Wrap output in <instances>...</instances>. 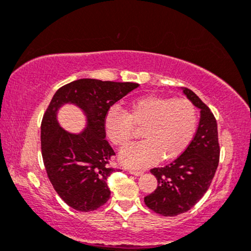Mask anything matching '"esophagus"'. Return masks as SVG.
Masks as SVG:
<instances>
[{
    "label": "esophagus",
    "instance_id": "obj_1",
    "mask_svg": "<svg viewBox=\"0 0 251 251\" xmlns=\"http://www.w3.org/2000/svg\"><path fill=\"white\" fill-rule=\"evenodd\" d=\"M129 174L130 175H133V176H142L144 174V171H142V170H129Z\"/></svg>",
    "mask_w": 251,
    "mask_h": 251
}]
</instances>
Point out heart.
I'll list each match as a JSON object with an SVG mask.
<instances>
[{
  "label": "heart",
  "instance_id": "heart-1",
  "mask_svg": "<svg viewBox=\"0 0 251 251\" xmlns=\"http://www.w3.org/2000/svg\"><path fill=\"white\" fill-rule=\"evenodd\" d=\"M104 133L111 143L125 148L141 129L145 140L125 149L119 160L126 167L144 168L178 158L192 142L197 126V113L193 102L185 98L145 96L127 104L125 113L111 108L104 117Z\"/></svg>",
  "mask_w": 251,
  "mask_h": 251
}]
</instances>
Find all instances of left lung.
Returning a JSON list of instances; mask_svg holds the SVG:
<instances>
[{"label": "left lung", "instance_id": "1", "mask_svg": "<svg viewBox=\"0 0 251 251\" xmlns=\"http://www.w3.org/2000/svg\"><path fill=\"white\" fill-rule=\"evenodd\" d=\"M180 89L201 110V118L195 136L185 152L168 166L151 170L158 180V187L144 197V203L163 216H176L189 211L204 196L220 159L214 115L192 90Z\"/></svg>", "mask_w": 251, "mask_h": 251}]
</instances>
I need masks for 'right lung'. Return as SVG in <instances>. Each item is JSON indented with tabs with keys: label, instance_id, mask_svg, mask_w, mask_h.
Instances as JSON below:
<instances>
[{
	"label": "right lung",
	"instance_id": "1",
	"mask_svg": "<svg viewBox=\"0 0 251 251\" xmlns=\"http://www.w3.org/2000/svg\"><path fill=\"white\" fill-rule=\"evenodd\" d=\"M137 87L132 82L80 78L59 88L51 98L40 129L42 154L51 185L70 207L90 212L109 200L107 179L115 170L108 161L115 152L104 140V117ZM65 104L84 113L86 127L81 132H67L58 123V111Z\"/></svg>",
	"mask_w": 251,
	"mask_h": 251
}]
</instances>
